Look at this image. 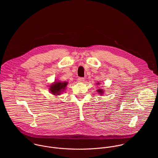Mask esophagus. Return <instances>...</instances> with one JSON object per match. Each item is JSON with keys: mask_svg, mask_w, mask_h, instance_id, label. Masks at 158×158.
I'll list each match as a JSON object with an SVG mask.
<instances>
[{"mask_svg": "<svg viewBox=\"0 0 158 158\" xmlns=\"http://www.w3.org/2000/svg\"><path fill=\"white\" fill-rule=\"evenodd\" d=\"M77 81L79 82H82L84 81V78H83V77H78Z\"/></svg>", "mask_w": 158, "mask_h": 158, "instance_id": "34e87169", "label": "esophagus"}]
</instances>
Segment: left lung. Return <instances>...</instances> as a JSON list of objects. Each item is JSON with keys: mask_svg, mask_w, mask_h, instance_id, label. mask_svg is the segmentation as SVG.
I'll return each mask as SVG.
<instances>
[{"mask_svg": "<svg viewBox=\"0 0 158 158\" xmlns=\"http://www.w3.org/2000/svg\"><path fill=\"white\" fill-rule=\"evenodd\" d=\"M98 92L99 93H100L101 94H103V93H104V92H103V91H102V90H101V89H98Z\"/></svg>", "mask_w": 158, "mask_h": 158, "instance_id": "left-lung-1", "label": "left lung"}]
</instances>
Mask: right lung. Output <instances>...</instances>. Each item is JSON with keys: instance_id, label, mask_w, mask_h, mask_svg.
Listing matches in <instances>:
<instances>
[{"instance_id": "obj_1", "label": "right lung", "mask_w": 158, "mask_h": 158, "mask_svg": "<svg viewBox=\"0 0 158 158\" xmlns=\"http://www.w3.org/2000/svg\"><path fill=\"white\" fill-rule=\"evenodd\" d=\"M67 84V82H55L54 84H52L51 85L50 91L52 94L58 95L65 89Z\"/></svg>"}]
</instances>
